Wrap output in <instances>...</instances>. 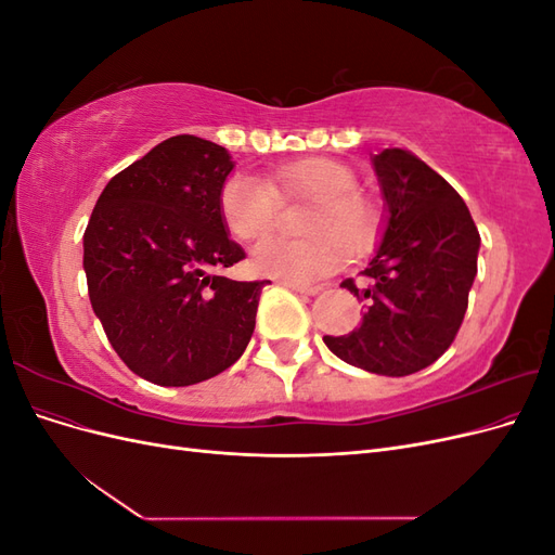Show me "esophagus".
I'll return each mask as SVG.
<instances>
[{
  "label": "esophagus",
  "instance_id": "obj_1",
  "mask_svg": "<svg viewBox=\"0 0 555 555\" xmlns=\"http://www.w3.org/2000/svg\"><path fill=\"white\" fill-rule=\"evenodd\" d=\"M284 287H289L292 292H296V294H306V296H317L319 292V287H304V284H292V282H284Z\"/></svg>",
  "mask_w": 555,
  "mask_h": 555
}]
</instances>
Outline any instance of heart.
I'll return each mask as SVG.
<instances>
[{"mask_svg":"<svg viewBox=\"0 0 555 555\" xmlns=\"http://www.w3.org/2000/svg\"><path fill=\"white\" fill-rule=\"evenodd\" d=\"M357 188V173L333 159H298L271 171V182L231 173L220 188L227 231L243 243L268 236L278 224L280 197L310 198L300 229L306 238L263 241L251 251V271L292 284L317 282L343 268L377 231L373 201Z\"/></svg>","mask_w":555,"mask_h":555,"instance_id":"heart-1","label":"heart"}]
</instances>
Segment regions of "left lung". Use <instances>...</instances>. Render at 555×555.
<instances>
[{
    "label": "left lung",
    "instance_id": "8db88e82",
    "mask_svg": "<svg viewBox=\"0 0 555 555\" xmlns=\"http://www.w3.org/2000/svg\"><path fill=\"white\" fill-rule=\"evenodd\" d=\"M373 166L386 229L363 287L354 278L343 282L365 312L357 331L324 343L367 373L402 377L438 361L456 338L481 238L459 192L408 150L386 147Z\"/></svg>",
    "mask_w": 555,
    "mask_h": 555
}]
</instances>
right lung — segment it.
<instances>
[{
	"label": "right lung",
	"instance_id": "right-lung-1",
	"mask_svg": "<svg viewBox=\"0 0 555 555\" xmlns=\"http://www.w3.org/2000/svg\"><path fill=\"white\" fill-rule=\"evenodd\" d=\"M231 169L222 145L166 139L111 178L82 236L92 310L117 357L153 384L220 375L255 333L268 280L222 275L245 259L220 215Z\"/></svg>",
	"mask_w": 555,
	"mask_h": 555
}]
</instances>
